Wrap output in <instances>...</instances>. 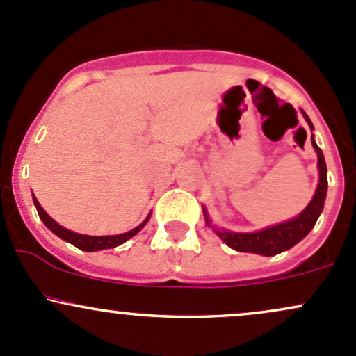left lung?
Listing matches in <instances>:
<instances>
[{"mask_svg":"<svg viewBox=\"0 0 356 356\" xmlns=\"http://www.w3.org/2000/svg\"><path fill=\"white\" fill-rule=\"evenodd\" d=\"M302 115H304L305 122L309 124L311 131H314V125H312L311 118L307 117V113L302 110ZM312 147H314L317 154V171H319V183H317V188L312 200L309 202V205L305 207L297 217L293 219L285 220V222L270 225V227L261 229V231L254 232H234L227 231V229L216 227L210 220L207 209L202 207L204 210L205 222L209 227L213 229L217 236L227 244L232 250L241 251V253H254L261 256H275L278 253H284V251L290 250L292 246H296L299 241H302L309 232L312 231L317 219H319L321 212L324 209V200H326L327 193V168L326 161H324V154L321 151L319 146L316 144L314 136L311 137Z\"/></svg>","mask_w":356,"mask_h":356,"instance_id":"obj_1","label":"left lung"}]
</instances>
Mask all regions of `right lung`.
<instances>
[{"label":"right lung","mask_w":356,"mask_h":356,"mask_svg":"<svg viewBox=\"0 0 356 356\" xmlns=\"http://www.w3.org/2000/svg\"><path fill=\"white\" fill-rule=\"evenodd\" d=\"M32 198H33V204H35L37 212H39V217L42 219V222L47 225V229H51L57 238L66 241V243H71L72 246L79 248L81 251H100V250H110V248L120 246V244H124L125 241L134 238V236H136L137 232H139L140 229L147 224V220L151 219V213H149L146 219H144V222H140L137 227H134L132 231L124 232V234H115V236L79 234V232L70 231V229H66V227H63L60 224H57L56 220L52 219V217L49 216L44 209H42V205L39 204V200H37L35 195L33 193H32Z\"/></svg>","instance_id":"right-lung-1"}]
</instances>
